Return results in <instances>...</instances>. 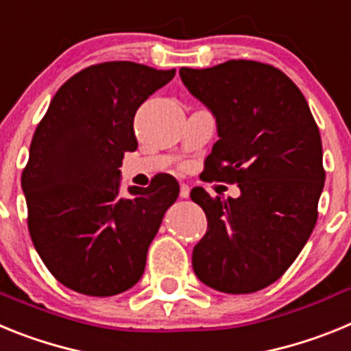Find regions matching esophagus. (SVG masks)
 <instances>
[{
    "label": "esophagus",
    "instance_id": "esophagus-1",
    "mask_svg": "<svg viewBox=\"0 0 351 351\" xmlns=\"http://www.w3.org/2000/svg\"><path fill=\"white\" fill-rule=\"evenodd\" d=\"M179 197H181V198H188V197H190V186L182 182L181 190H179Z\"/></svg>",
    "mask_w": 351,
    "mask_h": 351
}]
</instances>
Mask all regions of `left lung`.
Instances as JSON below:
<instances>
[{
  "label": "left lung",
  "instance_id": "8db88e82",
  "mask_svg": "<svg viewBox=\"0 0 351 351\" xmlns=\"http://www.w3.org/2000/svg\"><path fill=\"white\" fill-rule=\"evenodd\" d=\"M179 73L218 125L204 181L241 188L226 200L191 190L207 216L193 271L214 290L253 293L280 280L315 228L325 182L320 132L300 89L272 64L230 60Z\"/></svg>",
  "mask_w": 351,
  "mask_h": 351
}]
</instances>
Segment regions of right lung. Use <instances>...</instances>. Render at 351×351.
<instances>
[{"instance_id": "right-lung-1", "label": "right lung", "mask_w": 351, "mask_h": 351, "mask_svg": "<svg viewBox=\"0 0 351 351\" xmlns=\"http://www.w3.org/2000/svg\"><path fill=\"white\" fill-rule=\"evenodd\" d=\"M173 75L132 61L91 64L58 89L36 126L21 176L27 230L45 267L70 290L110 297L144 274L179 184L165 173L121 197L119 167L137 149L138 107Z\"/></svg>"}]
</instances>
